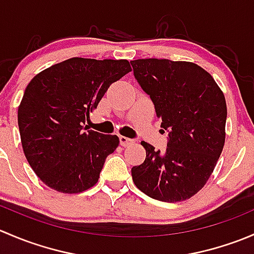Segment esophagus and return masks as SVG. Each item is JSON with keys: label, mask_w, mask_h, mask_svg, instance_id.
Wrapping results in <instances>:
<instances>
[{"label": "esophagus", "mask_w": 254, "mask_h": 254, "mask_svg": "<svg viewBox=\"0 0 254 254\" xmlns=\"http://www.w3.org/2000/svg\"><path fill=\"white\" fill-rule=\"evenodd\" d=\"M119 141H120V145H122V146H127V145H130V143L134 142V140L129 139V137H127V136H120Z\"/></svg>", "instance_id": "34e87169"}]
</instances>
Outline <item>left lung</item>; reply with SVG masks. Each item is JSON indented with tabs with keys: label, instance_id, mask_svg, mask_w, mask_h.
I'll return each mask as SVG.
<instances>
[{
	"label": "left lung",
	"instance_id": "obj_1",
	"mask_svg": "<svg viewBox=\"0 0 254 254\" xmlns=\"http://www.w3.org/2000/svg\"><path fill=\"white\" fill-rule=\"evenodd\" d=\"M134 76L168 130L166 152L142 141L146 158L131 168L135 186L156 200L176 203L198 193L211 176L225 143V96L196 64L167 59L130 61Z\"/></svg>",
	"mask_w": 254,
	"mask_h": 254
}]
</instances>
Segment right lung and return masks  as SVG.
Listing matches in <instances>:
<instances>
[{"label":"right lung","mask_w":254,"mask_h":254,"mask_svg":"<svg viewBox=\"0 0 254 254\" xmlns=\"http://www.w3.org/2000/svg\"><path fill=\"white\" fill-rule=\"evenodd\" d=\"M131 71L127 60L72 58L28 83L18 107L23 152L35 175L54 190L75 194L98 182L117 135L83 127L113 82Z\"/></svg>","instance_id":"obj_1"}]
</instances>
